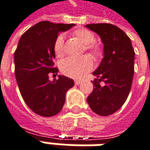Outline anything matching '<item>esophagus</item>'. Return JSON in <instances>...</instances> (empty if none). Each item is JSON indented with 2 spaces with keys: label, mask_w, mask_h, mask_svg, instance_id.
Masks as SVG:
<instances>
[{
  "label": "esophagus",
  "mask_w": 150,
  "mask_h": 150,
  "mask_svg": "<svg viewBox=\"0 0 150 150\" xmlns=\"http://www.w3.org/2000/svg\"><path fill=\"white\" fill-rule=\"evenodd\" d=\"M81 83V80H75V84L76 85H79Z\"/></svg>",
  "instance_id": "34e87169"
}]
</instances>
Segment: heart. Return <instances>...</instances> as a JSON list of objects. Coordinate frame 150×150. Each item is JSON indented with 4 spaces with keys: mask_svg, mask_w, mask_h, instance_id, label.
I'll list each match as a JSON object with an SVG mask.
<instances>
[{
    "mask_svg": "<svg viewBox=\"0 0 150 150\" xmlns=\"http://www.w3.org/2000/svg\"><path fill=\"white\" fill-rule=\"evenodd\" d=\"M72 37L84 45V49L88 51L93 58L98 59L102 54L100 46L95 44L96 37L91 31L86 29H77L72 32ZM54 53L56 57L61 58L65 54L64 37L59 35L54 40ZM93 61L89 55H83L80 58H68L62 61L60 65L61 72L66 76L78 79L85 75L92 69Z\"/></svg>",
    "mask_w": 150,
    "mask_h": 150,
    "instance_id": "heart-1",
    "label": "heart"
}]
</instances>
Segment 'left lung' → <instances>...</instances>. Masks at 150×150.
Wrapping results in <instances>:
<instances>
[{
    "label": "left lung",
    "mask_w": 150,
    "mask_h": 150,
    "mask_svg": "<svg viewBox=\"0 0 150 150\" xmlns=\"http://www.w3.org/2000/svg\"><path fill=\"white\" fill-rule=\"evenodd\" d=\"M85 26L98 34L104 44V58L93 72L97 78L87 102L96 114L108 116L121 108L129 94L134 73V50L129 36L116 25L99 23Z\"/></svg>",
    "instance_id": "1"
}]
</instances>
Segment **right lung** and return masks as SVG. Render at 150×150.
<instances>
[{"instance_id":"obj_1","label":"right lung","mask_w":150,"mask_h":150,"mask_svg":"<svg viewBox=\"0 0 150 150\" xmlns=\"http://www.w3.org/2000/svg\"><path fill=\"white\" fill-rule=\"evenodd\" d=\"M75 24H54L45 21L35 24L21 35L15 51V75L25 103L40 116L51 117L62 110L65 94L74 80L65 75L49 80V74L57 75L54 67V40L60 31Z\"/></svg>"}]
</instances>
